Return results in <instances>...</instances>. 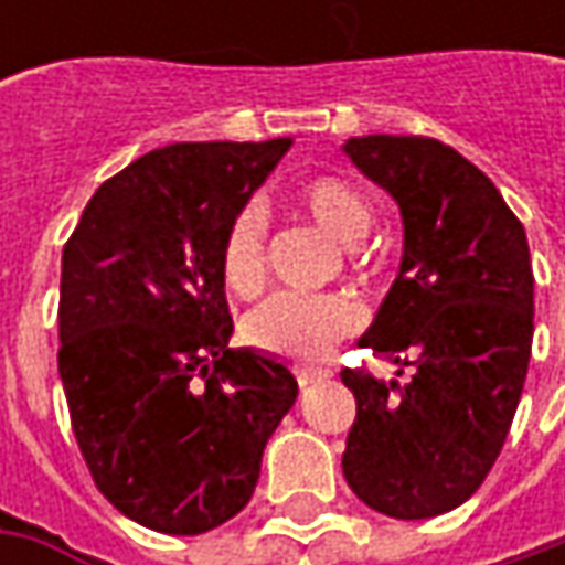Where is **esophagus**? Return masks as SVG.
Wrapping results in <instances>:
<instances>
[{"label": "esophagus", "instance_id": "esophagus-1", "mask_svg": "<svg viewBox=\"0 0 565 565\" xmlns=\"http://www.w3.org/2000/svg\"><path fill=\"white\" fill-rule=\"evenodd\" d=\"M330 377V371H320V367H295V380L298 386H311L315 380Z\"/></svg>", "mask_w": 565, "mask_h": 565}]
</instances>
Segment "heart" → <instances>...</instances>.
<instances>
[{"mask_svg": "<svg viewBox=\"0 0 565 565\" xmlns=\"http://www.w3.org/2000/svg\"><path fill=\"white\" fill-rule=\"evenodd\" d=\"M292 201L342 245H355L371 226L367 194L355 182L333 172L298 182L292 188ZM349 254L359 267L380 264L374 250L352 248ZM216 264L228 292L250 295L260 289L267 276V213L260 206L245 204L232 213L220 242ZM355 327H359V308L345 295L276 292L248 311L245 339L279 359L315 364L333 349V342L355 333Z\"/></svg>", "mask_w": 565, "mask_h": 565, "instance_id": "heart-1", "label": "heart"}]
</instances>
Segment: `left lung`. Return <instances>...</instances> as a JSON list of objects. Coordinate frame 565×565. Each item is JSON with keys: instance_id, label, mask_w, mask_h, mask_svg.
<instances>
[{"instance_id": "8db88e82", "label": "left lung", "mask_w": 565, "mask_h": 565, "mask_svg": "<svg viewBox=\"0 0 565 565\" xmlns=\"http://www.w3.org/2000/svg\"><path fill=\"white\" fill-rule=\"evenodd\" d=\"M345 153L402 210L399 276L359 345L405 380L342 371L359 405L342 471L371 510L430 519L466 503L507 444L532 359L529 238L488 175L446 143L367 135Z\"/></svg>"}]
</instances>
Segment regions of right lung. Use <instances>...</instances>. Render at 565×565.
Listing matches in <instances>:
<instances>
[{"label": "right lung", "instance_id": "1", "mask_svg": "<svg viewBox=\"0 0 565 565\" xmlns=\"http://www.w3.org/2000/svg\"><path fill=\"white\" fill-rule=\"evenodd\" d=\"M292 138L172 143L106 179L62 248L58 377L97 490L163 534L245 510L292 408L286 364L228 349L220 242Z\"/></svg>", "mask_w": 565, "mask_h": 565}]
</instances>
